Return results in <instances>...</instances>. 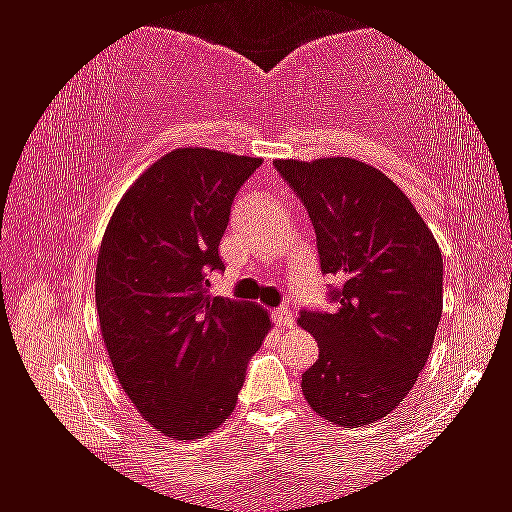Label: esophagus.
I'll use <instances>...</instances> for the list:
<instances>
[{"label": "esophagus", "mask_w": 512, "mask_h": 512, "mask_svg": "<svg viewBox=\"0 0 512 512\" xmlns=\"http://www.w3.org/2000/svg\"><path fill=\"white\" fill-rule=\"evenodd\" d=\"M273 322H276L278 326H282V329H285V326H292L294 324V317H292V312H289L287 308H276V310H273Z\"/></svg>", "instance_id": "34e87169"}]
</instances>
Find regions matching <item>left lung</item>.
Masks as SVG:
<instances>
[{"label":"left lung","instance_id":"1","mask_svg":"<svg viewBox=\"0 0 512 512\" xmlns=\"http://www.w3.org/2000/svg\"><path fill=\"white\" fill-rule=\"evenodd\" d=\"M310 213L333 312H301L319 358L303 372L312 411L342 427L398 407L430 356L444 310L439 243L395 183L356 158L276 160Z\"/></svg>","mask_w":512,"mask_h":512}]
</instances>
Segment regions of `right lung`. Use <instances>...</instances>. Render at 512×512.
I'll return each mask as SVG.
<instances>
[{"label":"right lung","instance_id":"1","mask_svg":"<svg viewBox=\"0 0 512 512\" xmlns=\"http://www.w3.org/2000/svg\"><path fill=\"white\" fill-rule=\"evenodd\" d=\"M262 158L181 147L121 197L96 262L101 335L124 393L154 430L202 439L239 400L271 319L262 305L211 296L236 190Z\"/></svg>","mask_w":512,"mask_h":512}]
</instances>
